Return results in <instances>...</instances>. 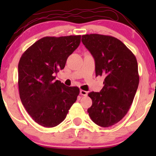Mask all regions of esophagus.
Masks as SVG:
<instances>
[{"instance_id":"1","label":"esophagus","mask_w":156,"mask_h":156,"mask_svg":"<svg viewBox=\"0 0 156 156\" xmlns=\"http://www.w3.org/2000/svg\"><path fill=\"white\" fill-rule=\"evenodd\" d=\"M80 94L82 96H87V94H88V92L84 90H80Z\"/></svg>"}]
</instances>
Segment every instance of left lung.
I'll use <instances>...</instances> for the list:
<instances>
[{
    "mask_svg": "<svg viewBox=\"0 0 156 156\" xmlns=\"http://www.w3.org/2000/svg\"><path fill=\"white\" fill-rule=\"evenodd\" d=\"M82 42L95 59L96 75L104 76L100 92L91 91L87 112L101 127L120 121L129 112L137 91L139 75L135 55L121 40L99 34L84 35Z\"/></svg>",
    "mask_w": 156,
    "mask_h": 156,
    "instance_id": "1",
    "label": "left lung"
}]
</instances>
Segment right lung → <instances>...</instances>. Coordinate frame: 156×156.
Instances as JSON below:
<instances>
[{
  "mask_svg": "<svg viewBox=\"0 0 156 156\" xmlns=\"http://www.w3.org/2000/svg\"><path fill=\"white\" fill-rule=\"evenodd\" d=\"M81 35L42 37L27 48L18 63V88L23 105L32 119L52 128L65 120L80 94L77 87L55 80L68 57L78 48Z\"/></svg>",
  "mask_w": 156,
  "mask_h": 156,
  "instance_id": "right-lung-1",
  "label": "right lung"
}]
</instances>
